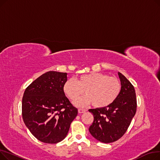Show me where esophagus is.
I'll return each instance as SVG.
<instances>
[{
    "instance_id": "obj_1",
    "label": "esophagus",
    "mask_w": 160,
    "mask_h": 160,
    "mask_svg": "<svg viewBox=\"0 0 160 160\" xmlns=\"http://www.w3.org/2000/svg\"><path fill=\"white\" fill-rule=\"evenodd\" d=\"M78 111L79 113H85L87 110H85V109H78Z\"/></svg>"
}]
</instances>
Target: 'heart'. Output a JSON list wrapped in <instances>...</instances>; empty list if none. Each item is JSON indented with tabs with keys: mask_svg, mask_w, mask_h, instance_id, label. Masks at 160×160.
<instances>
[{
	"mask_svg": "<svg viewBox=\"0 0 160 160\" xmlns=\"http://www.w3.org/2000/svg\"><path fill=\"white\" fill-rule=\"evenodd\" d=\"M121 88L118 79L103 73L91 72L81 75L76 80H67L63 86V91L74 102L84 91L86 95L79 98L75 104L84 107L92 103L94 107L102 108L115 101L121 93Z\"/></svg>",
	"mask_w": 160,
	"mask_h": 160,
	"instance_id": "1",
	"label": "heart"
}]
</instances>
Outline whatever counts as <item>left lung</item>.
<instances>
[{
    "mask_svg": "<svg viewBox=\"0 0 160 160\" xmlns=\"http://www.w3.org/2000/svg\"><path fill=\"white\" fill-rule=\"evenodd\" d=\"M121 93L115 101L106 108L90 109L94 121L89 131L97 140L110 143L120 139L127 132L136 112L135 89L123 74L118 72Z\"/></svg>",
    "mask_w": 160,
    "mask_h": 160,
    "instance_id": "8db88e82",
    "label": "left lung"
}]
</instances>
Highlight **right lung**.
<instances>
[{"instance_id":"right-lung-1","label":"right lung","mask_w":160,"mask_h":160,"mask_svg":"<svg viewBox=\"0 0 160 160\" xmlns=\"http://www.w3.org/2000/svg\"><path fill=\"white\" fill-rule=\"evenodd\" d=\"M67 74L48 71L25 89L22 100L23 121L41 142L54 144L67 135L78 110L67 98L63 86Z\"/></svg>"}]
</instances>
